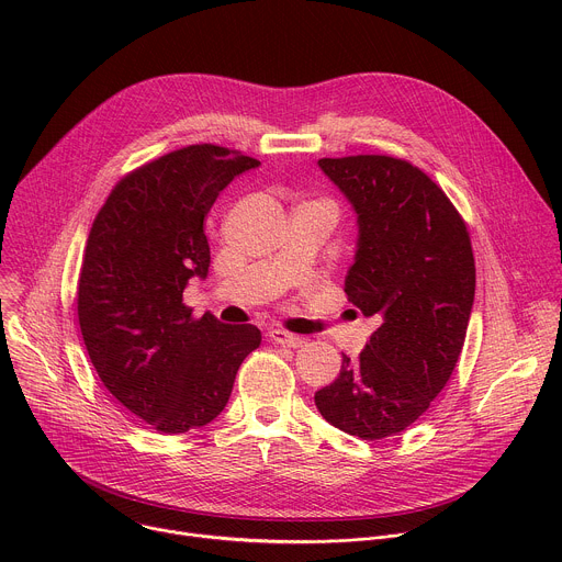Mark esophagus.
I'll return each instance as SVG.
<instances>
[{
    "instance_id": "1",
    "label": "esophagus",
    "mask_w": 562,
    "mask_h": 562,
    "mask_svg": "<svg viewBox=\"0 0 562 562\" xmlns=\"http://www.w3.org/2000/svg\"><path fill=\"white\" fill-rule=\"evenodd\" d=\"M269 340L276 342V345H284V347H302V345H304V338H302V336L289 334V331H284V329H271V331H269Z\"/></svg>"
}]
</instances>
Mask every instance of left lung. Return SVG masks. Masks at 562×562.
<instances>
[{
  "instance_id": "1",
  "label": "left lung",
  "mask_w": 562,
  "mask_h": 562,
  "mask_svg": "<svg viewBox=\"0 0 562 562\" xmlns=\"http://www.w3.org/2000/svg\"><path fill=\"white\" fill-rule=\"evenodd\" d=\"M317 167L358 215L345 293L380 327L358 360L342 356L315 407L340 431L380 440L414 425L451 378L475 293L471 239L445 191L405 159L323 157Z\"/></svg>"
}]
</instances>
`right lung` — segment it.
<instances>
[{"instance_id": "obj_1", "label": "right lung", "mask_w": 562, "mask_h": 562, "mask_svg": "<svg viewBox=\"0 0 562 562\" xmlns=\"http://www.w3.org/2000/svg\"><path fill=\"white\" fill-rule=\"evenodd\" d=\"M260 162L195 144L128 173L100 209L79 271L77 315L89 358L120 405L162 434L209 425L226 407L254 325L193 317L182 302L211 265L204 217Z\"/></svg>"}]
</instances>
